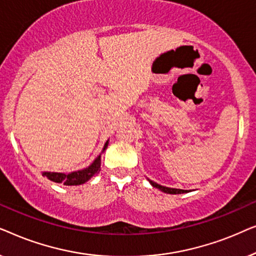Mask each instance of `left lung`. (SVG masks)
<instances>
[{
	"label": "left lung",
	"instance_id": "8db88e82",
	"mask_svg": "<svg viewBox=\"0 0 256 256\" xmlns=\"http://www.w3.org/2000/svg\"><path fill=\"white\" fill-rule=\"evenodd\" d=\"M150 184L152 185L154 188H158V190L166 192V194H185V192H188L186 190H180V188H166V186H162V185L155 183V182L152 180H149Z\"/></svg>",
	"mask_w": 256,
	"mask_h": 256
}]
</instances>
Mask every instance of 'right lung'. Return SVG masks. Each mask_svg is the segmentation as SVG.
<instances>
[{"label": "right lung", "mask_w": 256, "mask_h": 256, "mask_svg": "<svg viewBox=\"0 0 256 256\" xmlns=\"http://www.w3.org/2000/svg\"><path fill=\"white\" fill-rule=\"evenodd\" d=\"M108 141L104 146V150L107 148ZM101 166V156H98L96 160L90 164L88 168L84 170L76 171L71 174H62V172H43L44 177H48V180L54 182V183H62L64 185H80L84 184L85 182L90 180L94 174H96L100 171Z\"/></svg>", "instance_id": "obj_1"}]
</instances>
